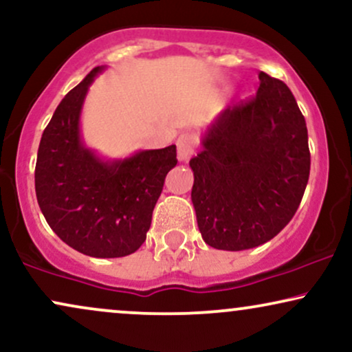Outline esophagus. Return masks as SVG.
<instances>
[{"label": "esophagus", "mask_w": 352, "mask_h": 352, "mask_svg": "<svg viewBox=\"0 0 352 352\" xmlns=\"http://www.w3.org/2000/svg\"><path fill=\"white\" fill-rule=\"evenodd\" d=\"M198 138L193 133H184L177 140V155H179V161L185 162L193 155L195 148H197Z\"/></svg>", "instance_id": "obj_1"}]
</instances>
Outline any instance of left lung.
I'll list each match as a JSON object with an SVG mask.
<instances>
[{
	"label": "left lung",
	"mask_w": 352,
	"mask_h": 352,
	"mask_svg": "<svg viewBox=\"0 0 352 352\" xmlns=\"http://www.w3.org/2000/svg\"><path fill=\"white\" fill-rule=\"evenodd\" d=\"M258 78L256 96L217 115L190 161L198 229L217 250H248L278 235L309 182L304 115L286 84L263 71Z\"/></svg>",
	"instance_id": "obj_1"
}]
</instances>
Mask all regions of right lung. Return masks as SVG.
I'll use <instances>...</instances> for the list:
<instances>
[{"label": "right lung", "mask_w": 352, "mask_h": 352, "mask_svg": "<svg viewBox=\"0 0 352 352\" xmlns=\"http://www.w3.org/2000/svg\"><path fill=\"white\" fill-rule=\"evenodd\" d=\"M97 66L56 107L40 140L35 193L53 232L84 255L118 258L143 245L153 211L177 166L175 144L107 161L84 144L81 110Z\"/></svg>", "instance_id": "right-lung-1"}]
</instances>
